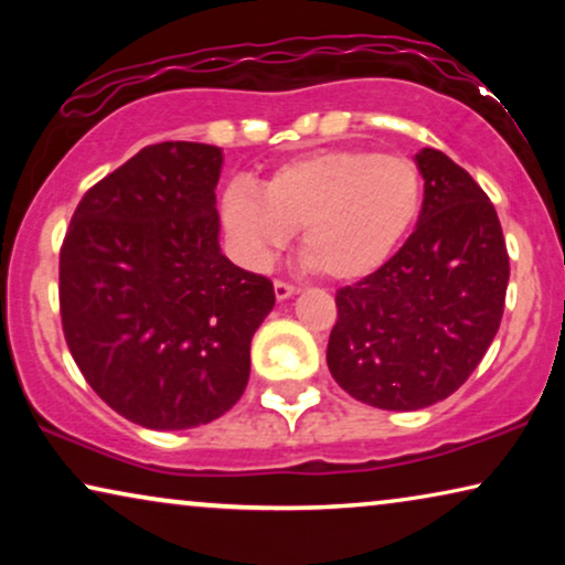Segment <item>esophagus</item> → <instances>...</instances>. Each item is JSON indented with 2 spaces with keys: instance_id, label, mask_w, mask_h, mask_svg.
Here are the masks:
<instances>
[{
  "instance_id": "esophagus-1",
  "label": "esophagus",
  "mask_w": 565,
  "mask_h": 565,
  "mask_svg": "<svg viewBox=\"0 0 565 565\" xmlns=\"http://www.w3.org/2000/svg\"><path fill=\"white\" fill-rule=\"evenodd\" d=\"M298 292V288L296 285H290V282H282V280H277L275 282V296H277V300H285V298H292Z\"/></svg>"
}]
</instances>
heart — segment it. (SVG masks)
I'll return each mask as SVG.
<instances>
[{
    "label": "heart",
    "mask_w": 565,
    "mask_h": 565,
    "mask_svg": "<svg viewBox=\"0 0 565 565\" xmlns=\"http://www.w3.org/2000/svg\"><path fill=\"white\" fill-rule=\"evenodd\" d=\"M424 207V177L404 153L321 149L282 161L262 195L236 180L221 198V218L238 257L267 267L300 228V254L339 282L373 275L406 242Z\"/></svg>",
    "instance_id": "1"
}]
</instances>
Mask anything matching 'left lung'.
<instances>
[{"mask_svg":"<svg viewBox=\"0 0 565 565\" xmlns=\"http://www.w3.org/2000/svg\"><path fill=\"white\" fill-rule=\"evenodd\" d=\"M424 207L406 244L337 290L327 362L352 398L416 412L460 388L504 313L509 254L497 207L466 169L422 149Z\"/></svg>","mask_w":565,"mask_h":565,"instance_id":"left-lung-1","label":"left lung"}]
</instances>
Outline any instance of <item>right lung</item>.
Wrapping results in <instances>:
<instances>
[{"instance_id":"add662e5","label":"right lung","mask_w":565,"mask_h":565,"mask_svg":"<svg viewBox=\"0 0 565 565\" xmlns=\"http://www.w3.org/2000/svg\"><path fill=\"white\" fill-rule=\"evenodd\" d=\"M218 146H146L87 190L58 262L68 352L113 412L149 429L218 419L249 381L267 277L218 244Z\"/></svg>"}]
</instances>
